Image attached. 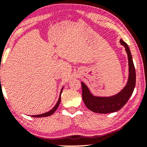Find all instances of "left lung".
Here are the masks:
<instances>
[{
  "instance_id": "8db88e82",
  "label": "left lung",
  "mask_w": 147,
  "mask_h": 147,
  "mask_svg": "<svg viewBox=\"0 0 147 147\" xmlns=\"http://www.w3.org/2000/svg\"><path fill=\"white\" fill-rule=\"evenodd\" d=\"M120 43L125 48L128 61V78L123 89L113 96H98L94 95L88 86L83 82H81L84 104L88 109L96 113L107 114L118 111L125 105L133 93L136 84V72L132 55L129 47L122 39Z\"/></svg>"
}]
</instances>
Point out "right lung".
<instances>
[{
  "label": "right lung",
  "instance_id": "1",
  "mask_svg": "<svg viewBox=\"0 0 147 147\" xmlns=\"http://www.w3.org/2000/svg\"><path fill=\"white\" fill-rule=\"evenodd\" d=\"M64 87V86H63ZM63 87L61 88V92H60V94H59V99H58V101L57 102V104H55V106L52 108L51 110H49V111H48L47 112H45V113L43 114H37V115H31V116L32 117H35V118H40V117H46V116H51V114H53L54 112L57 109L58 106H59V104H60V102H61V93H62V91H63Z\"/></svg>",
  "mask_w": 147,
  "mask_h": 147
}]
</instances>
